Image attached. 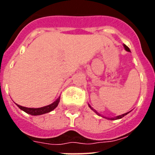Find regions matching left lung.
<instances>
[{"label":"left lung","mask_w":155,"mask_h":155,"mask_svg":"<svg viewBox=\"0 0 155 155\" xmlns=\"http://www.w3.org/2000/svg\"><path fill=\"white\" fill-rule=\"evenodd\" d=\"M124 48H125V50H127V51H128V52H130V49H129V47L128 46H126L125 44H124ZM88 106H89L90 107V109H91V110H93L94 112V113H96L97 115H98V116H100V114L99 113H98V112H97L96 110H94V109H93L92 107H91V105H89V104H88ZM130 113V112H128V113H124V114H123V115H120V116H116V117H113V118H109V117H104V116H102V117H104V118H105V119H107V120H119V119H121V118H123V117H124V116H125L126 115H127L128 114V113Z\"/></svg>","instance_id":"8db88e82"}]
</instances>
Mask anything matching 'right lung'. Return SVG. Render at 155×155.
Wrapping results in <instances>:
<instances>
[{"mask_svg":"<svg viewBox=\"0 0 155 155\" xmlns=\"http://www.w3.org/2000/svg\"><path fill=\"white\" fill-rule=\"evenodd\" d=\"M61 97V96H60ZM60 97L56 100L55 102H53V103L50 104V105H46V106H43V107L41 108H28V107H24V106H21V105H19L18 104L16 105H18V107L20 109H21L22 111L25 112L28 114L31 115V116H39V115L45 114V113H48L53 111V109H56L57 106L58 105L59 102H60Z\"/></svg>","mask_w":155,"mask_h":155,"instance_id":"right-lung-1","label":"right lung"}]
</instances>
